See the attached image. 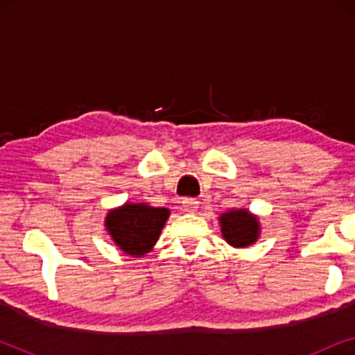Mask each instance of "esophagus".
<instances>
[{"mask_svg":"<svg viewBox=\"0 0 355 355\" xmlns=\"http://www.w3.org/2000/svg\"><path fill=\"white\" fill-rule=\"evenodd\" d=\"M182 207H184V210H186V211L193 213V211H197V208H198V200H197V198L187 197V198H184V200H182Z\"/></svg>","mask_w":355,"mask_h":355,"instance_id":"1","label":"esophagus"}]
</instances>
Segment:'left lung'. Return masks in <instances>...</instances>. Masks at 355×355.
I'll list each match as a JSON object with an SVG mask.
<instances>
[{"mask_svg":"<svg viewBox=\"0 0 355 355\" xmlns=\"http://www.w3.org/2000/svg\"><path fill=\"white\" fill-rule=\"evenodd\" d=\"M223 237L234 247L254 244L259 236V221L247 210H231L220 216Z\"/></svg>","mask_w":355,"mask_h":355,"instance_id":"left-lung-1","label":"left lung"}]
</instances>
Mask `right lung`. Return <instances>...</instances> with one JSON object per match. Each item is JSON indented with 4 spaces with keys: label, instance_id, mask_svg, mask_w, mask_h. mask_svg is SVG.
<instances>
[{
    "label": "right lung",
    "instance_id": "obj_1",
    "mask_svg": "<svg viewBox=\"0 0 355 355\" xmlns=\"http://www.w3.org/2000/svg\"><path fill=\"white\" fill-rule=\"evenodd\" d=\"M169 216L166 208H153L145 203H125L108 213L106 230L119 249L129 255H144L158 241Z\"/></svg>",
    "mask_w": 355,
    "mask_h": 355
}]
</instances>
